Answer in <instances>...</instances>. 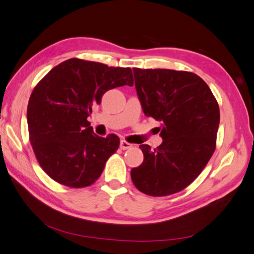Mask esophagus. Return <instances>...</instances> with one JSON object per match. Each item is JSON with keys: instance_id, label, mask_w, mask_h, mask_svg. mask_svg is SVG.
<instances>
[{"instance_id": "1", "label": "esophagus", "mask_w": 254, "mask_h": 254, "mask_svg": "<svg viewBox=\"0 0 254 254\" xmlns=\"http://www.w3.org/2000/svg\"><path fill=\"white\" fill-rule=\"evenodd\" d=\"M132 146H133L132 144H130V143L126 142L125 140H122V141H121V144H120V147H121V149H123V150L128 149V148H131Z\"/></svg>"}]
</instances>
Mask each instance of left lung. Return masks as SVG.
<instances>
[{
  "mask_svg": "<svg viewBox=\"0 0 254 254\" xmlns=\"http://www.w3.org/2000/svg\"><path fill=\"white\" fill-rule=\"evenodd\" d=\"M137 96L146 117L161 122L162 144L140 148L144 161L131 170L142 193L162 197L189 187L216 148L219 107L198 75L167 68L133 67Z\"/></svg>",
  "mask_w": 254,
  "mask_h": 254,
  "instance_id": "obj_1",
  "label": "left lung"
}]
</instances>
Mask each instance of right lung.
<instances>
[{
	"label": "right lung",
	"mask_w": 254,
	"mask_h": 254,
	"mask_svg": "<svg viewBox=\"0 0 254 254\" xmlns=\"http://www.w3.org/2000/svg\"><path fill=\"white\" fill-rule=\"evenodd\" d=\"M133 86L130 67H114L78 58L59 64L38 82L27 106L29 141L42 170L74 189L93 184L120 137L98 136L88 117L107 91Z\"/></svg>",
	"instance_id": "add662e5"
}]
</instances>
